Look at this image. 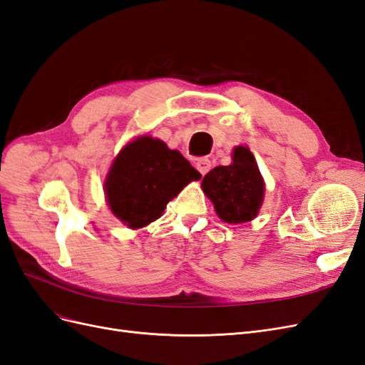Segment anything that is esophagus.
<instances>
[{"instance_id": "esophagus-1", "label": "esophagus", "mask_w": 365, "mask_h": 365, "mask_svg": "<svg viewBox=\"0 0 365 365\" xmlns=\"http://www.w3.org/2000/svg\"><path fill=\"white\" fill-rule=\"evenodd\" d=\"M195 165H196L197 172H200L201 175H207V172L210 170V168H212V163H210L208 158L202 157V158H197V160H196Z\"/></svg>"}]
</instances>
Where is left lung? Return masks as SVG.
Here are the masks:
<instances>
[{"label": "left lung", "instance_id": "left-lung-1", "mask_svg": "<svg viewBox=\"0 0 365 365\" xmlns=\"http://www.w3.org/2000/svg\"><path fill=\"white\" fill-rule=\"evenodd\" d=\"M201 185L215 204L217 216L228 224L248 222L256 217L263 201V180L252 153L244 146L235 148L230 165L210 170Z\"/></svg>", "mask_w": 365, "mask_h": 365}]
</instances>
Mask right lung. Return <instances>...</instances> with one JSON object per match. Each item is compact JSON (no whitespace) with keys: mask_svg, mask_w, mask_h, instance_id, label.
<instances>
[{"mask_svg":"<svg viewBox=\"0 0 365 365\" xmlns=\"http://www.w3.org/2000/svg\"><path fill=\"white\" fill-rule=\"evenodd\" d=\"M201 173L178 150L148 135L120 150L105 181L113 213L130 228L158 219L165 205Z\"/></svg>","mask_w":365,"mask_h":365,"instance_id":"obj_1","label":"right lung"}]
</instances>
